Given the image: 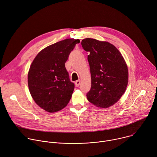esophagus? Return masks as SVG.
Wrapping results in <instances>:
<instances>
[{
    "label": "esophagus",
    "mask_w": 157,
    "mask_h": 157,
    "mask_svg": "<svg viewBox=\"0 0 157 157\" xmlns=\"http://www.w3.org/2000/svg\"><path fill=\"white\" fill-rule=\"evenodd\" d=\"M80 82H81L80 80H78V81H76L75 82V85H76V87H79V86L80 85Z\"/></svg>",
    "instance_id": "34e87169"
}]
</instances>
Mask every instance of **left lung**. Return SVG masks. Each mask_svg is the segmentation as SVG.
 I'll use <instances>...</instances> for the list:
<instances>
[{
	"mask_svg": "<svg viewBox=\"0 0 157 157\" xmlns=\"http://www.w3.org/2000/svg\"><path fill=\"white\" fill-rule=\"evenodd\" d=\"M83 49L89 52L91 88L87 100L100 108H108L116 103L125 93L128 80L126 62L118 49L107 41L85 38Z\"/></svg>",
	"mask_w": 157,
	"mask_h": 157,
	"instance_id": "1",
	"label": "left lung"
}]
</instances>
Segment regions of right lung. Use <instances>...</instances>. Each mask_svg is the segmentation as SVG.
<instances>
[{"label":"right lung","instance_id":"obj_1","mask_svg":"<svg viewBox=\"0 0 157 157\" xmlns=\"http://www.w3.org/2000/svg\"><path fill=\"white\" fill-rule=\"evenodd\" d=\"M79 39L68 38L44 48L36 56L28 73L30 94L36 104L49 113L65 107L75 84L70 81L65 63Z\"/></svg>","mask_w":157,"mask_h":157}]
</instances>
